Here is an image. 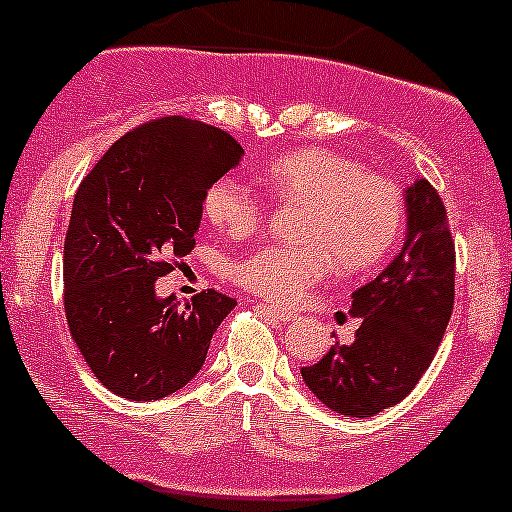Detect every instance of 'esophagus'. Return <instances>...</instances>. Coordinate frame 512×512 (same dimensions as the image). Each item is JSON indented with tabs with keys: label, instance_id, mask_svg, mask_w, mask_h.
I'll use <instances>...</instances> for the list:
<instances>
[{
	"label": "esophagus",
	"instance_id": "esophagus-1",
	"mask_svg": "<svg viewBox=\"0 0 512 512\" xmlns=\"http://www.w3.org/2000/svg\"><path fill=\"white\" fill-rule=\"evenodd\" d=\"M266 312L271 314V317L278 319V321H283V324H287V321L295 319V314H292V312H285V309H280V307H273V304H268Z\"/></svg>",
	"mask_w": 512,
	"mask_h": 512
}]
</instances>
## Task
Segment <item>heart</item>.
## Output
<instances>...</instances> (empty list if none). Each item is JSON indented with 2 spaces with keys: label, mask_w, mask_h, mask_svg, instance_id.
<instances>
[{
  "label": "heart",
  "mask_w": 512,
  "mask_h": 512,
  "mask_svg": "<svg viewBox=\"0 0 512 512\" xmlns=\"http://www.w3.org/2000/svg\"><path fill=\"white\" fill-rule=\"evenodd\" d=\"M261 179L275 200L307 208L300 222V239L307 244H266L232 263V278L263 300L302 302L329 278L336 261L348 273L377 266L404 229L399 183L331 149L280 154ZM203 215L227 237H249L266 217V203L246 183L220 176L203 195Z\"/></svg>",
  "instance_id": "1"
}]
</instances>
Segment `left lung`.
Returning a JSON list of instances; mask_svg holds the SVG:
<instances>
[{"mask_svg": "<svg viewBox=\"0 0 512 512\" xmlns=\"http://www.w3.org/2000/svg\"><path fill=\"white\" fill-rule=\"evenodd\" d=\"M401 254L353 292L360 319L350 346L333 343L302 380L341 416L370 418L411 394L433 363L455 307V239L442 198L426 179L406 191Z\"/></svg>", "mask_w": 512, "mask_h": 512, "instance_id": "obj_1", "label": "left lung"}]
</instances>
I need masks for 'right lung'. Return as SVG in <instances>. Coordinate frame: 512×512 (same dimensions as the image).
<instances>
[{"instance_id":"1","label":"right lung","mask_w":512,"mask_h":512,"mask_svg":"<svg viewBox=\"0 0 512 512\" xmlns=\"http://www.w3.org/2000/svg\"><path fill=\"white\" fill-rule=\"evenodd\" d=\"M241 154L225 130L164 116L113 142L79 183L62 256V300L74 343L108 392L130 401L179 392L237 307L210 287L176 309L174 297L154 295V280L191 254L203 195Z\"/></svg>"}]
</instances>
